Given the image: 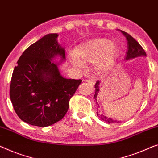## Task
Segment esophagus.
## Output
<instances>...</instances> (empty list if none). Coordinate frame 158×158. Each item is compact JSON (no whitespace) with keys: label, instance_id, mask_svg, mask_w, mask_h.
<instances>
[{"label":"esophagus","instance_id":"esophagus-1","mask_svg":"<svg viewBox=\"0 0 158 158\" xmlns=\"http://www.w3.org/2000/svg\"><path fill=\"white\" fill-rule=\"evenodd\" d=\"M85 81L86 82V83H88L89 84H90L91 86H94V84H95V82H94V81L93 79H86Z\"/></svg>","mask_w":158,"mask_h":158}]
</instances>
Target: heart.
Instances as JSON below:
<instances>
[{
  "mask_svg": "<svg viewBox=\"0 0 158 158\" xmlns=\"http://www.w3.org/2000/svg\"><path fill=\"white\" fill-rule=\"evenodd\" d=\"M118 57L116 47L107 39L92 40L79 44L69 56L72 64L77 67L94 63V71L98 75H104L111 71Z\"/></svg>",
  "mask_w": 158,
  "mask_h": 158,
  "instance_id": "1",
  "label": "heart"
}]
</instances>
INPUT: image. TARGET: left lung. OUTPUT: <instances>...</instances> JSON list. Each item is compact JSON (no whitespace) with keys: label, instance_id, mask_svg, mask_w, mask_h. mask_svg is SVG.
I'll use <instances>...</instances> for the list:
<instances>
[{"label":"left lung","instance_id":"obj_1","mask_svg":"<svg viewBox=\"0 0 158 158\" xmlns=\"http://www.w3.org/2000/svg\"><path fill=\"white\" fill-rule=\"evenodd\" d=\"M121 32L124 35V36L126 37V38L127 40V44H128V51L126 52V58H125V60H131V59L138 57V56H146V53H145L144 49H143V48L141 47L140 44L138 43V42L136 41L133 37L131 36L130 35L128 34L127 32H124V31H121ZM99 84H100V81H96V83L95 84V86H95V94H94V99L96 100V103H97L96 97H97L98 94V92H99ZM96 114H97V116L100 118L101 120H102L103 121L106 122V123H116V122H117V123H119V121H115V120H113L112 118H108L103 114L98 115V112L96 113Z\"/></svg>","mask_w":158,"mask_h":158}]
</instances>
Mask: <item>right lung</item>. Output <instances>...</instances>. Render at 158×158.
Segmentation results:
<instances>
[{
    "mask_svg": "<svg viewBox=\"0 0 158 158\" xmlns=\"http://www.w3.org/2000/svg\"><path fill=\"white\" fill-rule=\"evenodd\" d=\"M56 33L48 34L23 52L12 75L10 97L14 110L25 123L47 127L67 114L69 100L81 79H66L53 62L65 49L57 42Z\"/></svg>",
    "mask_w": 158,
    "mask_h": 158,
    "instance_id": "add662e5",
    "label": "right lung"
}]
</instances>
